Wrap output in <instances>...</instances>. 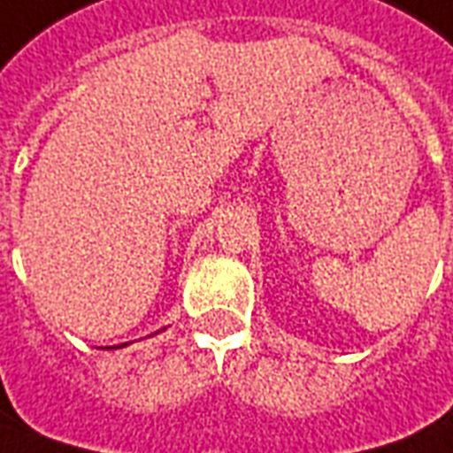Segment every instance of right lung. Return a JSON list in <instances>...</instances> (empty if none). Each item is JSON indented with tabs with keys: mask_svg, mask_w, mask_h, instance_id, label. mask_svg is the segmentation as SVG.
<instances>
[{
	"mask_svg": "<svg viewBox=\"0 0 453 453\" xmlns=\"http://www.w3.org/2000/svg\"><path fill=\"white\" fill-rule=\"evenodd\" d=\"M120 348H123V345H120Z\"/></svg>",
	"mask_w": 453,
	"mask_h": 453,
	"instance_id": "right-lung-1",
	"label": "right lung"
}]
</instances>
